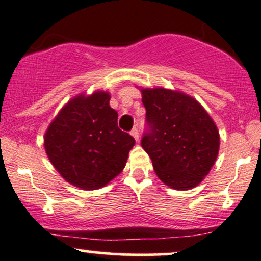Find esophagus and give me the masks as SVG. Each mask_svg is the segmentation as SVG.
<instances>
[{"label": "esophagus", "mask_w": 261, "mask_h": 261, "mask_svg": "<svg viewBox=\"0 0 261 261\" xmlns=\"http://www.w3.org/2000/svg\"><path fill=\"white\" fill-rule=\"evenodd\" d=\"M130 134H132V137H133L134 139L137 140V142H138V140H139V133H138L137 128H133V129L130 130Z\"/></svg>", "instance_id": "1"}]
</instances>
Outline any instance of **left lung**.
I'll return each mask as SVG.
<instances>
[{
  "mask_svg": "<svg viewBox=\"0 0 261 261\" xmlns=\"http://www.w3.org/2000/svg\"><path fill=\"white\" fill-rule=\"evenodd\" d=\"M146 130L142 139L158 177L177 191L197 187L210 172L220 134L194 97L164 88L142 89Z\"/></svg>",
  "mask_w": 261,
  "mask_h": 261,
  "instance_id": "8db88e82",
  "label": "left lung"
}]
</instances>
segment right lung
I'll return each instance as SVG.
<instances>
[{
    "label": "right lung",
    "instance_id": "obj_1",
    "mask_svg": "<svg viewBox=\"0 0 261 261\" xmlns=\"http://www.w3.org/2000/svg\"><path fill=\"white\" fill-rule=\"evenodd\" d=\"M110 94L78 95L62 107L44 137L51 164L70 185L94 191L122 172L136 140L117 125Z\"/></svg>",
    "mask_w": 261,
    "mask_h": 261
}]
</instances>
